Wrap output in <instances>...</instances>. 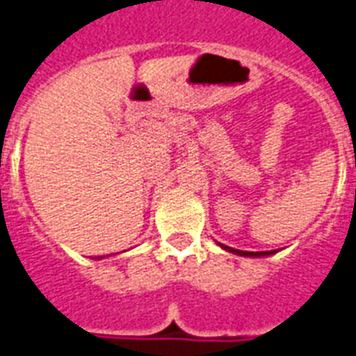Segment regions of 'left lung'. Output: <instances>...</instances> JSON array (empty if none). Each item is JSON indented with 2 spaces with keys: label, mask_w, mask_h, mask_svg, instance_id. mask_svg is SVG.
<instances>
[{
  "label": "left lung",
  "mask_w": 356,
  "mask_h": 356,
  "mask_svg": "<svg viewBox=\"0 0 356 356\" xmlns=\"http://www.w3.org/2000/svg\"><path fill=\"white\" fill-rule=\"evenodd\" d=\"M225 251L234 252V254H239V257H270V254H275V251H259V252H251V251H239V249H232V247H226V245L218 243Z\"/></svg>",
  "instance_id": "1"
}]
</instances>
